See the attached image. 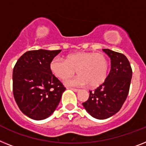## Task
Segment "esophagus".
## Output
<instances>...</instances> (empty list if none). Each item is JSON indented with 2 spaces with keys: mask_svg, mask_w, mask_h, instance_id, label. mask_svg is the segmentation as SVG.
<instances>
[{
  "mask_svg": "<svg viewBox=\"0 0 146 146\" xmlns=\"http://www.w3.org/2000/svg\"><path fill=\"white\" fill-rule=\"evenodd\" d=\"M69 89H71L72 90H73L74 92H79V89H76V88H69Z\"/></svg>",
  "mask_w": 146,
  "mask_h": 146,
  "instance_id": "esophagus-1",
  "label": "esophagus"
}]
</instances>
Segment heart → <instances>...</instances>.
Instances as JSON below:
<instances>
[{"instance_id": "b5f03b06", "label": "heart", "mask_w": 146, "mask_h": 146, "mask_svg": "<svg viewBox=\"0 0 146 146\" xmlns=\"http://www.w3.org/2000/svg\"><path fill=\"white\" fill-rule=\"evenodd\" d=\"M50 71L60 80H66L76 73L79 76L67 82L72 85L97 88L107 79L109 61L102 52H79L70 54L65 60L56 57L50 62Z\"/></svg>"}]
</instances>
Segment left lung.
Wrapping results in <instances>:
<instances>
[{
	"instance_id": "8db88e82",
	"label": "left lung",
	"mask_w": 146,
	"mask_h": 146,
	"mask_svg": "<svg viewBox=\"0 0 146 146\" xmlns=\"http://www.w3.org/2000/svg\"><path fill=\"white\" fill-rule=\"evenodd\" d=\"M103 51L111 58V68L105 82L94 91L90 90L88 100L82 105L92 117L105 119L117 113L128 96L132 69L125 55L109 49Z\"/></svg>"
}]
</instances>
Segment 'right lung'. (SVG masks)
Listing matches in <instances>:
<instances>
[{
    "mask_svg": "<svg viewBox=\"0 0 146 146\" xmlns=\"http://www.w3.org/2000/svg\"><path fill=\"white\" fill-rule=\"evenodd\" d=\"M58 50H29L17 61L13 73L15 100L23 113L35 120L47 118L66 90L50 69Z\"/></svg>",
    "mask_w": 146,
    "mask_h": 146,
    "instance_id": "1",
    "label": "right lung"
}]
</instances>
